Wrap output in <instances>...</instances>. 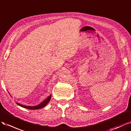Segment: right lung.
<instances>
[{
  "label": "right lung",
  "instance_id": "add662e5",
  "mask_svg": "<svg viewBox=\"0 0 131 131\" xmlns=\"http://www.w3.org/2000/svg\"><path fill=\"white\" fill-rule=\"evenodd\" d=\"M9 92V91H8ZM10 94V93H9ZM11 96V95H10ZM52 97V95L50 94L47 98H46L45 100H43L42 102L41 103H40V104H37L36 105H35V106H29V105H23V104H21L19 103H17L16 102V103L18 105H19V106L22 107L23 108H27V109H31V110H35V109H40V108H43L44 107H45L46 105H47L48 102L50 101V99H51Z\"/></svg>",
  "mask_w": 131,
  "mask_h": 131
}]
</instances>
